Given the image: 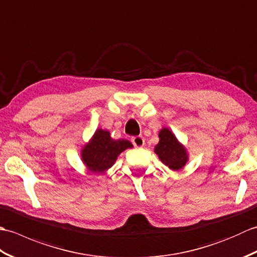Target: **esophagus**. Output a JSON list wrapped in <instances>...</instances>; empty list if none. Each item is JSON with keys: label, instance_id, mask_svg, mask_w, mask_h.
<instances>
[{"label": "esophagus", "instance_id": "esophagus-1", "mask_svg": "<svg viewBox=\"0 0 257 257\" xmlns=\"http://www.w3.org/2000/svg\"><path fill=\"white\" fill-rule=\"evenodd\" d=\"M132 143L134 144V146L136 148H141V147L145 146V139L140 136H137V137H133Z\"/></svg>", "mask_w": 257, "mask_h": 257}]
</instances>
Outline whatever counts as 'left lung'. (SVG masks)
Returning <instances> with one entry per match:
<instances>
[{
  "label": "left lung",
  "instance_id": "1",
  "mask_svg": "<svg viewBox=\"0 0 257 257\" xmlns=\"http://www.w3.org/2000/svg\"><path fill=\"white\" fill-rule=\"evenodd\" d=\"M159 143L155 146V152L163 165L172 171L181 170L189 161V152L180 143L170 129L165 127L159 132Z\"/></svg>",
  "mask_w": 257,
  "mask_h": 257
}]
</instances>
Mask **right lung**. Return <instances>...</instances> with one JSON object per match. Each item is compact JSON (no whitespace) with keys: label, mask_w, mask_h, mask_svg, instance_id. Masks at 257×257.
<instances>
[{"label":"right lung","mask_w":257,"mask_h":257,"mask_svg":"<svg viewBox=\"0 0 257 257\" xmlns=\"http://www.w3.org/2000/svg\"><path fill=\"white\" fill-rule=\"evenodd\" d=\"M129 140H114L108 130L98 128L88 143L80 150L81 161L87 170L94 173H103L110 169L122 151L133 148Z\"/></svg>","instance_id":"1"}]
</instances>
